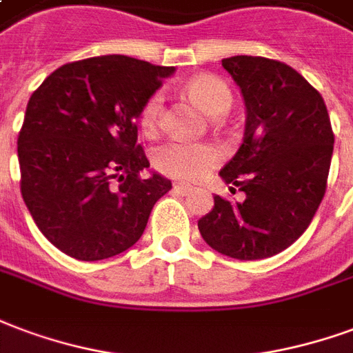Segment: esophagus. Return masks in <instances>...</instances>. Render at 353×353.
<instances>
[{
  "label": "esophagus",
  "instance_id": "34e87169",
  "mask_svg": "<svg viewBox=\"0 0 353 353\" xmlns=\"http://www.w3.org/2000/svg\"><path fill=\"white\" fill-rule=\"evenodd\" d=\"M174 190H176L177 194H189V192H192V187L185 183H177L174 185Z\"/></svg>",
  "mask_w": 353,
  "mask_h": 353
}]
</instances>
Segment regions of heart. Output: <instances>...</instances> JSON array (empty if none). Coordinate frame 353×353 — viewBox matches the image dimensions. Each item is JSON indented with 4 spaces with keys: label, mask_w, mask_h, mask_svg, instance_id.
I'll return each instance as SVG.
<instances>
[{
    "label": "heart",
    "mask_w": 353,
    "mask_h": 353,
    "mask_svg": "<svg viewBox=\"0 0 353 353\" xmlns=\"http://www.w3.org/2000/svg\"><path fill=\"white\" fill-rule=\"evenodd\" d=\"M187 93L208 116H221L232 104V91L228 85L215 77H198L187 83ZM161 95H153L140 114L142 129L151 134L155 132L161 116ZM223 159V151L211 143L170 142L155 153L157 168L176 179L196 181L203 177Z\"/></svg>",
    "instance_id": "b5f03b06"
}]
</instances>
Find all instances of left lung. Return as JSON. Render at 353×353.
Masks as SVG:
<instances>
[{
  "instance_id": "left-lung-1",
  "label": "left lung",
  "mask_w": 353,
  "mask_h": 353,
  "mask_svg": "<svg viewBox=\"0 0 353 353\" xmlns=\"http://www.w3.org/2000/svg\"><path fill=\"white\" fill-rule=\"evenodd\" d=\"M223 67L241 90V148L219 176L241 202L213 196L198 221L203 241L224 256H275L309 228L325 194L335 137L322 95L286 63L234 56Z\"/></svg>"
}]
</instances>
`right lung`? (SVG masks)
<instances>
[{
    "mask_svg": "<svg viewBox=\"0 0 353 353\" xmlns=\"http://www.w3.org/2000/svg\"><path fill=\"white\" fill-rule=\"evenodd\" d=\"M174 67L101 56L59 67L33 91L20 134V190L57 249L97 262L142 237L172 181L150 168L137 119ZM118 183L114 184L113 179Z\"/></svg>",
    "mask_w": 353,
    "mask_h": 353,
    "instance_id": "1",
    "label": "right lung"
}]
</instances>
